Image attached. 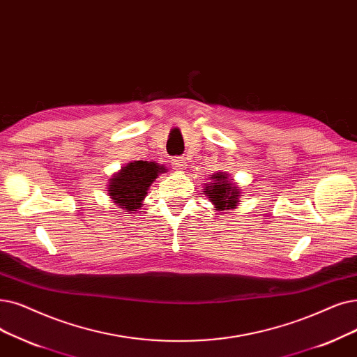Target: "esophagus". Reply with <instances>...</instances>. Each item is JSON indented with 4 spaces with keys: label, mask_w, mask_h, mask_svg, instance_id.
<instances>
[{
    "label": "esophagus",
    "mask_w": 357,
    "mask_h": 357,
    "mask_svg": "<svg viewBox=\"0 0 357 357\" xmlns=\"http://www.w3.org/2000/svg\"><path fill=\"white\" fill-rule=\"evenodd\" d=\"M185 166H187V162H185L183 158H174L172 159V167L175 170H182Z\"/></svg>",
    "instance_id": "esophagus-1"
}]
</instances>
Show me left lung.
Returning <instances> with one entry per match:
<instances>
[{"instance_id":"left-lung-1","label":"left lung","mask_w":357,"mask_h":357,"mask_svg":"<svg viewBox=\"0 0 357 357\" xmlns=\"http://www.w3.org/2000/svg\"><path fill=\"white\" fill-rule=\"evenodd\" d=\"M204 194L211 201L215 210H231L236 208L241 198V187L229 179L225 172H217L211 175V182L204 183Z\"/></svg>"}]
</instances>
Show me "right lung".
I'll list each match as a JSON object with an SVG mask.
<instances>
[{"label":"right lung","mask_w":357,"mask_h":357,"mask_svg":"<svg viewBox=\"0 0 357 357\" xmlns=\"http://www.w3.org/2000/svg\"><path fill=\"white\" fill-rule=\"evenodd\" d=\"M165 172L166 167L156 162H130L111 176L107 182V195L119 208L130 213L137 211L143 207V201L151 183Z\"/></svg>","instance_id":"add662e5"}]
</instances>
